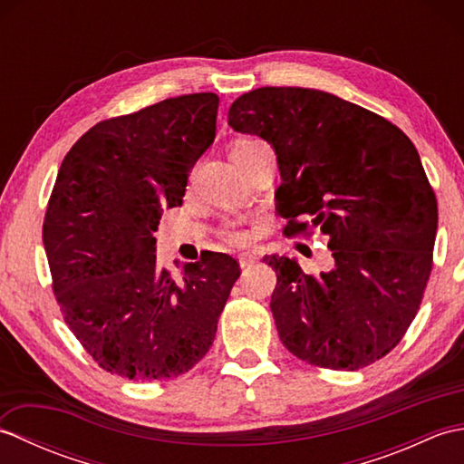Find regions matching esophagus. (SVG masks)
Wrapping results in <instances>:
<instances>
[{
  "label": "esophagus",
  "mask_w": 464,
  "mask_h": 464,
  "mask_svg": "<svg viewBox=\"0 0 464 464\" xmlns=\"http://www.w3.org/2000/svg\"><path fill=\"white\" fill-rule=\"evenodd\" d=\"M237 259H239L241 269H247V267H251L255 261H257V257H255V255H251V253H241Z\"/></svg>",
  "instance_id": "esophagus-1"
}]
</instances>
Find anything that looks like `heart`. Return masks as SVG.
<instances>
[{
  "mask_svg": "<svg viewBox=\"0 0 464 464\" xmlns=\"http://www.w3.org/2000/svg\"><path fill=\"white\" fill-rule=\"evenodd\" d=\"M257 143H261V141H257V140H239L237 143L233 145L231 153H243V151L251 150V147H255ZM223 235H225L227 241L237 243V245L247 241V233H245V231L241 229V227H237V225H227L225 229H223Z\"/></svg>",
  "mask_w": 464,
  "mask_h": 464,
  "instance_id": "b5f03b06",
  "label": "heart"
}]
</instances>
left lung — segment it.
Masks as SVG:
<instances>
[{"mask_svg":"<svg viewBox=\"0 0 464 464\" xmlns=\"http://www.w3.org/2000/svg\"><path fill=\"white\" fill-rule=\"evenodd\" d=\"M237 133L267 141L285 233L319 229L333 267L307 275L269 255L271 311L295 357L357 371L395 349L425 293L437 199L415 145L384 117L307 87H259L229 107Z\"/></svg>","mask_w":464,"mask_h":464,"instance_id":"obj_1","label":"left lung"}]
</instances>
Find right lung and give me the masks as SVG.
Wrapping results in <instances>:
<instances>
[{
    "mask_svg": "<svg viewBox=\"0 0 464 464\" xmlns=\"http://www.w3.org/2000/svg\"><path fill=\"white\" fill-rule=\"evenodd\" d=\"M215 93H191L93 125L59 167L44 247L67 327L102 369L130 381L187 372L211 349L239 263L205 251L177 281L157 267L163 209L215 140Z\"/></svg>",
    "mask_w": 464,
    "mask_h": 464,
    "instance_id": "1",
    "label": "right lung"
}]
</instances>
